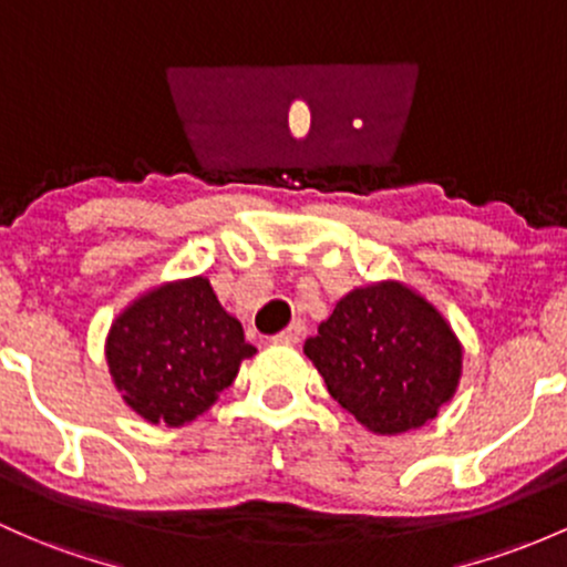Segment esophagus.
Listing matches in <instances>:
<instances>
[{
	"instance_id": "1",
	"label": "esophagus",
	"mask_w": 567,
	"mask_h": 567,
	"mask_svg": "<svg viewBox=\"0 0 567 567\" xmlns=\"http://www.w3.org/2000/svg\"><path fill=\"white\" fill-rule=\"evenodd\" d=\"M302 334H306V324H302V321H291L289 327H286L284 332H278L276 338V343H286V346H295V343H300L302 340Z\"/></svg>"
}]
</instances>
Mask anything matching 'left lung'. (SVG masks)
I'll return each instance as SVG.
<instances>
[{"instance_id":"left-lung-1","label":"left lung","mask_w":567,"mask_h":567,"mask_svg":"<svg viewBox=\"0 0 567 567\" xmlns=\"http://www.w3.org/2000/svg\"><path fill=\"white\" fill-rule=\"evenodd\" d=\"M302 351L332 398L379 435L435 419L462 375V346L452 327L398 281L349 291Z\"/></svg>"}]
</instances>
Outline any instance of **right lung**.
<instances>
[{"label":"right lung","mask_w":567,"mask_h":567,"mask_svg":"<svg viewBox=\"0 0 567 567\" xmlns=\"http://www.w3.org/2000/svg\"><path fill=\"white\" fill-rule=\"evenodd\" d=\"M257 354L208 278L164 284L132 302L107 334L105 357L124 403L151 424L181 427L216 403L243 359Z\"/></svg>","instance_id":"obj_1"}]
</instances>
